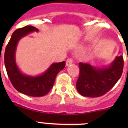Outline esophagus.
I'll return each mask as SVG.
<instances>
[{
  "label": "esophagus",
  "mask_w": 128,
  "mask_h": 128,
  "mask_svg": "<svg viewBox=\"0 0 128 128\" xmlns=\"http://www.w3.org/2000/svg\"><path fill=\"white\" fill-rule=\"evenodd\" d=\"M73 63V60L72 58H68L66 62V66H69Z\"/></svg>",
  "instance_id": "34e87169"
}]
</instances>
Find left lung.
Wrapping results in <instances>:
<instances>
[{"label":"left lung","mask_w":128,"mask_h":128,"mask_svg":"<svg viewBox=\"0 0 128 128\" xmlns=\"http://www.w3.org/2000/svg\"><path fill=\"white\" fill-rule=\"evenodd\" d=\"M79 66L77 90L84 97L98 98L107 93L117 83L122 74L124 60L122 56H116L111 64L103 67L81 62Z\"/></svg>","instance_id":"obj_1"}]
</instances>
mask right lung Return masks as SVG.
<instances>
[{"label":"right lung","instance_id":"add662e5","mask_svg":"<svg viewBox=\"0 0 128 128\" xmlns=\"http://www.w3.org/2000/svg\"><path fill=\"white\" fill-rule=\"evenodd\" d=\"M39 32L33 26H27L14 30L8 44L4 53V63L10 81L20 93L32 97L46 96L51 90L56 77L65 66V62L52 63L42 74L29 76L24 74L16 62V47L20 39L30 32Z\"/></svg>","mask_w":128,"mask_h":128}]
</instances>
